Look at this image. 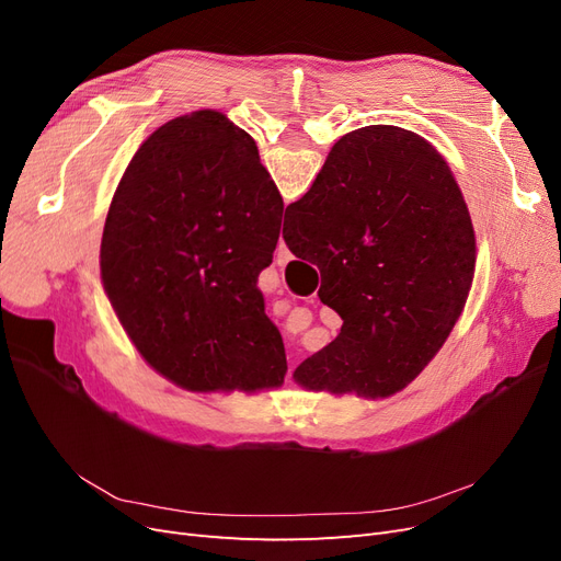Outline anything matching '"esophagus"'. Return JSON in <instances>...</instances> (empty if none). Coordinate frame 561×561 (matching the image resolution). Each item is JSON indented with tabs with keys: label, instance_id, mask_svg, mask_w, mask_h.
<instances>
[{
	"label": "esophagus",
	"instance_id": "34e87169",
	"mask_svg": "<svg viewBox=\"0 0 561 561\" xmlns=\"http://www.w3.org/2000/svg\"><path fill=\"white\" fill-rule=\"evenodd\" d=\"M290 260H293V254H290V250H287L285 241L280 239L278 241V250H276V262H278V266H285Z\"/></svg>",
	"mask_w": 561,
	"mask_h": 561
}]
</instances>
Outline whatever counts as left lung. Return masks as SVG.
Masks as SVG:
<instances>
[{"mask_svg": "<svg viewBox=\"0 0 561 561\" xmlns=\"http://www.w3.org/2000/svg\"><path fill=\"white\" fill-rule=\"evenodd\" d=\"M283 198L250 135L201 110L154 130L105 219L100 268L142 358L186 390L283 383V336L264 313Z\"/></svg>", "mask_w": 561, "mask_h": 561, "instance_id": "left-lung-1", "label": "left lung"}]
</instances>
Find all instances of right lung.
Listing matches in <instances>:
<instances>
[{
	"instance_id": "add662e5",
	"label": "right lung",
	"mask_w": 561,
	"mask_h": 561,
	"mask_svg": "<svg viewBox=\"0 0 561 561\" xmlns=\"http://www.w3.org/2000/svg\"><path fill=\"white\" fill-rule=\"evenodd\" d=\"M285 245L320 268L342 316L332 344L295 369L311 390L388 398L412 383L461 316L474 231L447 161L416 133L344 135L311 190L285 210Z\"/></svg>"
}]
</instances>
